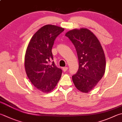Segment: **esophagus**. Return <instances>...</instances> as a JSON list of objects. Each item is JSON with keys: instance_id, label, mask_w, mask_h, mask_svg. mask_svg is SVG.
<instances>
[{"instance_id": "34e87169", "label": "esophagus", "mask_w": 122, "mask_h": 122, "mask_svg": "<svg viewBox=\"0 0 122 122\" xmlns=\"http://www.w3.org/2000/svg\"><path fill=\"white\" fill-rule=\"evenodd\" d=\"M62 68H63V70L64 72H66V71L68 70L67 67H63Z\"/></svg>"}]
</instances>
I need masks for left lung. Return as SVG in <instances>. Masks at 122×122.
I'll return each mask as SVG.
<instances>
[{"label":"left lung","instance_id":"obj_1","mask_svg":"<svg viewBox=\"0 0 122 122\" xmlns=\"http://www.w3.org/2000/svg\"><path fill=\"white\" fill-rule=\"evenodd\" d=\"M75 47L79 70L72 76L79 91L88 93L102 79L106 68V58L102 45L96 36L87 29H74L65 34Z\"/></svg>","mask_w":122,"mask_h":122}]
</instances>
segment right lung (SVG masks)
I'll return each mask as SVG.
<instances>
[{
  "label": "right lung",
  "instance_id": "1",
  "mask_svg": "<svg viewBox=\"0 0 122 122\" xmlns=\"http://www.w3.org/2000/svg\"><path fill=\"white\" fill-rule=\"evenodd\" d=\"M64 28L54 25L42 26L30 41L25 55L24 65L27 77L38 90L51 91L60 80L62 70L55 65L51 52L54 41Z\"/></svg>",
  "mask_w": 122,
  "mask_h": 122
}]
</instances>
